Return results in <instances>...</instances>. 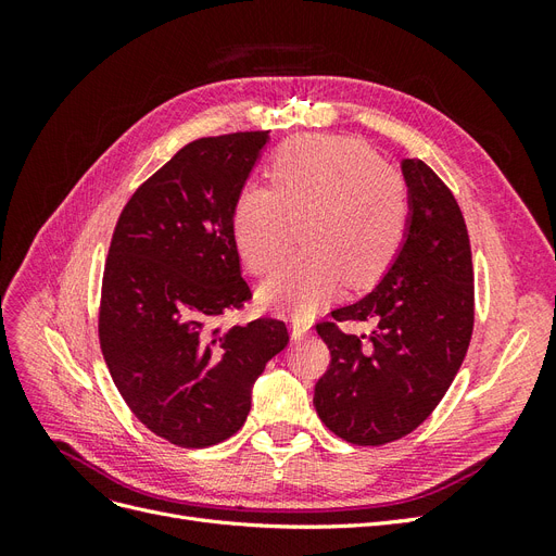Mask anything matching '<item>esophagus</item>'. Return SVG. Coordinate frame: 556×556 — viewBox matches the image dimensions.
<instances>
[{
  "mask_svg": "<svg viewBox=\"0 0 556 556\" xmlns=\"http://www.w3.org/2000/svg\"><path fill=\"white\" fill-rule=\"evenodd\" d=\"M290 331H292V339L294 341H301V339H306V336L311 333V325L306 323V319L294 317L292 325H290Z\"/></svg>",
  "mask_w": 556,
  "mask_h": 556,
  "instance_id": "1",
  "label": "esophagus"
}]
</instances>
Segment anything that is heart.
Segmentation results:
<instances>
[{"label": "heart", "instance_id": "b5f03b06", "mask_svg": "<svg viewBox=\"0 0 556 556\" xmlns=\"http://www.w3.org/2000/svg\"><path fill=\"white\" fill-rule=\"evenodd\" d=\"M268 185L250 182L231 211L233 241L252 274H268L294 243L304 250L262 288V299L290 313H313L339 290L380 278L408 229V188L355 139L301 137L268 166Z\"/></svg>", "mask_w": 556, "mask_h": 556}]
</instances>
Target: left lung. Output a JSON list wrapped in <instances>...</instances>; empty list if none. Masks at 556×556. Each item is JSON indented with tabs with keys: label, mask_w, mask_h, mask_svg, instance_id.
<instances>
[{
	"label": "left lung",
	"mask_w": 556,
	"mask_h": 556,
	"mask_svg": "<svg viewBox=\"0 0 556 556\" xmlns=\"http://www.w3.org/2000/svg\"><path fill=\"white\" fill-rule=\"evenodd\" d=\"M401 172L410 213L390 271L317 325L331 362L315 384V410L352 445L392 443L422 425L473 333V262L457 199L422 160H403ZM339 321H371L375 329L348 334Z\"/></svg>",
	"instance_id": "left-lung-1"
}]
</instances>
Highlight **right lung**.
<instances>
[{
  "mask_svg": "<svg viewBox=\"0 0 556 556\" xmlns=\"http://www.w3.org/2000/svg\"><path fill=\"white\" fill-rule=\"evenodd\" d=\"M266 141L268 131H237L180 148L131 194L113 231L99 343L129 410L178 447L237 433L252 384L290 341L274 317L215 327L252 299L231 211Z\"/></svg>",
  "mask_w": 556,
  "mask_h": 556,
  "instance_id": "add662e5",
  "label": "right lung"
}]
</instances>
